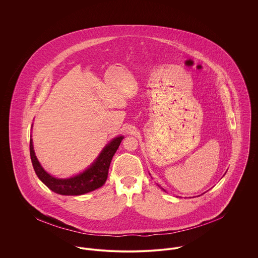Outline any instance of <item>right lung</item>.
Wrapping results in <instances>:
<instances>
[{
	"instance_id": "right-lung-1",
	"label": "right lung",
	"mask_w": 258,
	"mask_h": 258,
	"mask_svg": "<svg viewBox=\"0 0 258 258\" xmlns=\"http://www.w3.org/2000/svg\"><path fill=\"white\" fill-rule=\"evenodd\" d=\"M123 138V136H119L113 139L87 170L70 179H56L43 170L35 155L32 139L30 140L31 159L37 177L52 191L64 196L83 195L102 186L106 182L111 160Z\"/></svg>"
}]
</instances>
